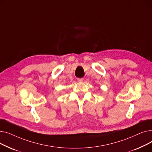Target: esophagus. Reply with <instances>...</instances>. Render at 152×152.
<instances>
[{
    "label": "esophagus",
    "instance_id": "34e87169",
    "mask_svg": "<svg viewBox=\"0 0 152 152\" xmlns=\"http://www.w3.org/2000/svg\"><path fill=\"white\" fill-rule=\"evenodd\" d=\"M84 81V78H77V81L83 82Z\"/></svg>",
    "mask_w": 152,
    "mask_h": 152
}]
</instances>
